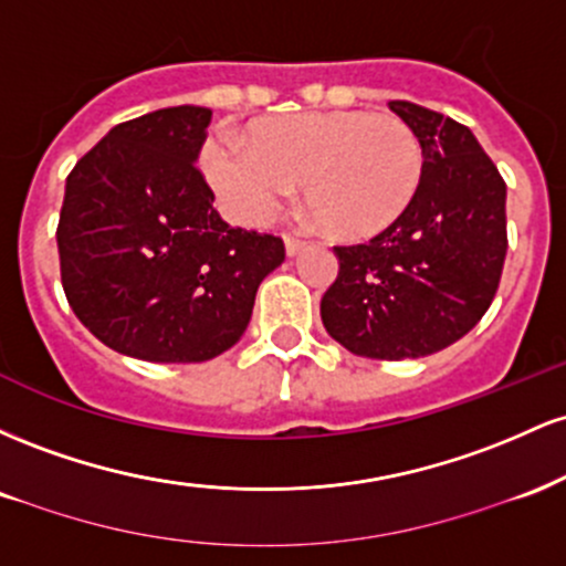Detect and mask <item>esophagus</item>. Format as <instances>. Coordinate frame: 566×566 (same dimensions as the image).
<instances>
[{
  "mask_svg": "<svg viewBox=\"0 0 566 566\" xmlns=\"http://www.w3.org/2000/svg\"><path fill=\"white\" fill-rule=\"evenodd\" d=\"M284 244H287V255H297L308 242H305L303 237H297V233H287V237H284Z\"/></svg>",
  "mask_w": 566,
  "mask_h": 566,
  "instance_id": "1",
  "label": "esophagus"
}]
</instances>
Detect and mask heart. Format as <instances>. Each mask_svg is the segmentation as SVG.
<instances>
[{"mask_svg": "<svg viewBox=\"0 0 566 566\" xmlns=\"http://www.w3.org/2000/svg\"><path fill=\"white\" fill-rule=\"evenodd\" d=\"M423 146L401 116L311 112L250 127V146L216 135L205 167L244 223H263L303 178L305 205L343 239L373 237L407 210L423 180Z\"/></svg>", "mask_w": 566, "mask_h": 566, "instance_id": "b5f03b06", "label": "heart"}]
</instances>
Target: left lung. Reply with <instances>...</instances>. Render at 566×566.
Instances as JSON below:
<instances>
[{"instance_id":"left-lung-1","label":"left lung","mask_w":566,"mask_h":566,"mask_svg":"<svg viewBox=\"0 0 566 566\" xmlns=\"http://www.w3.org/2000/svg\"><path fill=\"white\" fill-rule=\"evenodd\" d=\"M423 146L409 207L369 242L337 244L322 297L327 333L367 359H418L476 327L503 274L505 180L473 133L409 101L388 103Z\"/></svg>"}]
</instances>
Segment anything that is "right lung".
Here are the masks:
<instances>
[{
    "mask_svg": "<svg viewBox=\"0 0 566 566\" xmlns=\"http://www.w3.org/2000/svg\"><path fill=\"white\" fill-rule=\"evenodd\" d=\"M212 112L172 106L108 129L66 178L57 255L76 319L143 361H207L250 324L282 237L231 229L197 167Z\"/></svg>",
    "mask_w": 566,
    "mask_h": 566,
    "instance_id": "1",
    "label": "right lung"
}]
</instances>
